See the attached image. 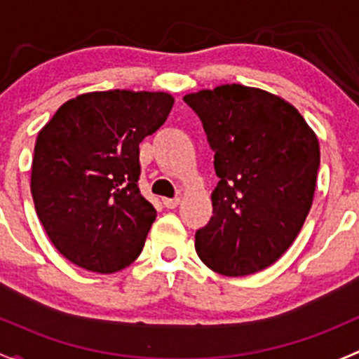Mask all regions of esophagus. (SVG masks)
<instances>
[{
  "label": "esophagus",
  "mask_w": 359,
  "mask_h": 359,
  "mask_svg": "<svg viewBox=\"0 0 359 359\" xmlns=\"http://www.w3.org/2000/svg\"><path fill=\"white\" fill-rule=\"evenodd\" d=\"M162 204H164V207H168V209H175V207L180 205V197L162 198Z\"/></svg>",
  "instance_id": "1"
}]
</instances>
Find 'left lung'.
<instances>
[{
  "label": "left lung",
  "instance_id": "1",
  "mask_svg": "<svg viewBox=\"0 0 359 359\" xmlns=\"http://www.w3.org/2000/svg\"><path fill=\"white\" fill-rule=\"evenodd\" d=\"M219 181L212 216L195 233L207 268L245 276L278 261L301 231L320 168V143L287 100L242 84L188 93Z\"/></svg>",
  "mask_w": 359,
  "mask_h": 359
}]
</instances>
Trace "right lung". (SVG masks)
Instances as JSON below:
<instances>
[{"instance_id": "obj_1", "label": "right lung", "mask_w": 359, "mask_h": 359, "mask_svg": "<svg viewBox=\"0 0 359 359\" xmlns=\"http://www.w3.org/2000/svg\"><path fill=\"white\" fill-rule=\"evenodd\" d=\"M175 105L164 91L110 90L65 102L34 147L31 194L58 252L88 271L131 264L157 217L140 194V143Z\"/></svg>"}]
</instances>
